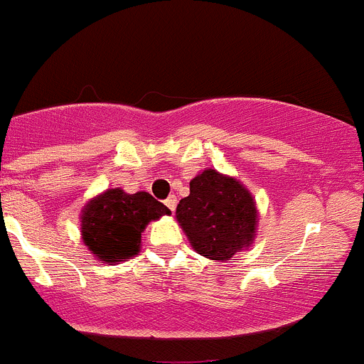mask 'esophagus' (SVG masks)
I'll use <instances>...</instances> for the list:
<instances>
[{
	"label": "esophagus",
	"instance_id": "obj_1",
	"mask_svg": "<svg viewBox=\"0 0 364 364\" xmlns=\"http://www.w3.org/2000/svg\"><path fill=\"white\" fill-rule=\"evenodd\" d=\"M176 204H178V200H176L174 195H171V197L167 198V200H166V205H167V208L171 209V211H174V209H176Z\"/></svg>",
	"mask_w": 364,
	"mask_h": 364
}]
</instances>
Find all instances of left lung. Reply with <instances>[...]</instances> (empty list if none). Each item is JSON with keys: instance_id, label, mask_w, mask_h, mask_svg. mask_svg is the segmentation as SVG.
<instances>
[{"instance_id": "8db88e82", "label": "left lung", "mask_w": 364, "mask_h": 364, "mask_svg": "<svg viewBox=\"0 0 364 364\" xmlns=\"http://www.w3.org/2000/svg\"><path fill=\"white\" fill-rule=\"evenodd\" d=\"M176 218L193 250L211 259H228L252 242L256 205L237 179L214 169L190 181V195L181 198Z\"/></svg>"}]
</instances>
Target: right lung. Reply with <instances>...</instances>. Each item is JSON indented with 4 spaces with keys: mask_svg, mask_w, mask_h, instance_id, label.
Returning a JSON list of instances; mask_svg holds the SVG:
<instances>
[{
    "mask_svg": "<svg viewBox=\"0 0 364 364\" xmlns=\"http://www.w3.org/2000/svg\"><path fill=\"white\" fill-rule=\"evenodd\" d=\"M169 209L150 193H125L113 188L85 205L82 214V235L85 246L106 263L124 262L139 252L141 232L151 220H159Z\"/></svg>",
    "mask_w": 364,
    "mask_h": 364,
    "instance_id": "right-lung-1",
    "label": "right lung"
}]
</instances>
